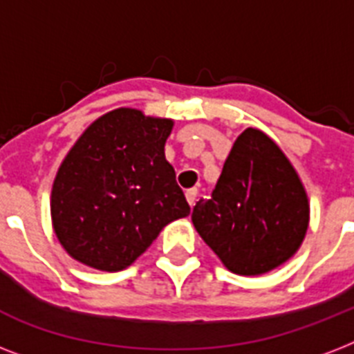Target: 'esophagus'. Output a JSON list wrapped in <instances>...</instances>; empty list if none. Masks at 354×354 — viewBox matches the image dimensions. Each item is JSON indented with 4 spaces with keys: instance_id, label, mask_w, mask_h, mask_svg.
<instances>
[{
    "instance_id": "obj_1",
    "label": "esophagus",
    "mask_w": 354,
    "mask_h": 354,
    "mask_svg": "<svg viewBox=\"0 0 354 354\" xmlns=\"http://www.w3.org/2000/svg\"><path fill=\"white\" fill-rule=\"evenodd\" d=\"M196 196H198V189L193 187V189H187V191H185V198H187V202L191 207H193L194 202H196Z\"/></svg>"
}]
</instances>
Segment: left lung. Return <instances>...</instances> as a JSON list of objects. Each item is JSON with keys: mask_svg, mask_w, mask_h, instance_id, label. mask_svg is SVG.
<instances>
[{"mask_svg": "<svg viewBox=\"0 0 354 354\" xmlns=\"http://www.w3.org/2000/svg\"><path fill=\"white\" fill-rule=\"evenodd\" d=\"M193 224L227 270L259 275L290 259L308 227V200L297 172L255 128L236 138L211 198Z\"/></svg>", "mask_w": 354, "mask_h": 354, "instance_id": "1", "label": "left lung"}]
</instances>
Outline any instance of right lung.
<instances>
[{
    "label": "right lung",
    "instance_id": "right-lung-1",
    "mask_svg": "<svg viewBox=\"0 0 354 354\" xmlns=\"http://www.w3.org/2000/svg\"><path fill=\"white\" fill-rule=\"evenodd\" d=\"M171 119L119 108L97 119L58 169L51 216L66 252L91 268L132 264L169 222L189 215L165 160Z\"/></svg>",
    "mask_w": 354,
    "mask_h": 354
}]
</instances>
